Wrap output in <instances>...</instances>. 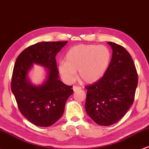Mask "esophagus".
I'll use <instances>...</instances> for the list:
<instances>
[{
    "label": "esophagus",
    "mask_w": 149,
    "mask_h": 149,
    "mask_svg": "<svg viewBox=\"0 0 149 149\" xmlns=\"http://www.w3.org/2000/svg\"><path fill=\"white\" fill-rule=\"evenodd\" d=\"M73 91H76L80 90V89H81V88L80 87V86H73Z\"/></svg>",
    "instance_id": "esophagus-1"
}]
</instances>
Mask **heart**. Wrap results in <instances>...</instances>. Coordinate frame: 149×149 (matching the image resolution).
Returning <instances> with one entry per match:
<instances>
[{
  "mask_svg": "<svg viewBox=\"0 0 149 149\" xmlns=\"http://www.w3.org/2000/svg\"><path fill=\"white\" fill-rule=\"evenodd\" d=\"M60 62L58 70L66 82L71 83L79 70L81 79L88 84L96 82L103 77L110 65L111 53L103 45L79 44L70 48Z\"/></svg>",
  "mask_w": 149,
  "mask_h": 149,
  "instance_id": "obj_1",
  "label": "heart"
}]
</instances>
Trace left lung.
<instances>
[{
  "label": "left lung",
  "mask_w": 149,
  "mask_h": 149,
  "mask_svg": "<svg viewBox=\"0 0 149 149\" xmlns=\"http://www.w3.org/2000/svg\"><path fill=\"white\" fill-rule=\"evenodd\" d=\"M108 44L113 51L109 68L99 81L86 86V111L101 126H111L123 118L134 103L138 85L137 71L129 53L115 43Z\"/></svg>",
  "instance_id": "8db88e82"
}]
</instances>
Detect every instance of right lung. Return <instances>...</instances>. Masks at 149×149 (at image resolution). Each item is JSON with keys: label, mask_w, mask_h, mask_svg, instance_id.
Here are the masks:
<instances>
[{"label": "right lung", "mask_w": 149, "mask_h": 149, "mask_svg": "<svg viewBox=\"0 0 149 149\" xmlns=\"http://www.w3.org/2000/svg\"><path fill=\"white\" fill-rule=\"evenodd\" d=\"M68 41L40 42L22 51L13 71L11 91L18 109L33 124L48 127L62 116L65 104L73 93V86L59 79L56 56ZM33 64L45 67L46 79L43 84L33 85L28 78Z\"/></svg>", "instance_id": "1"}]
</instances>
